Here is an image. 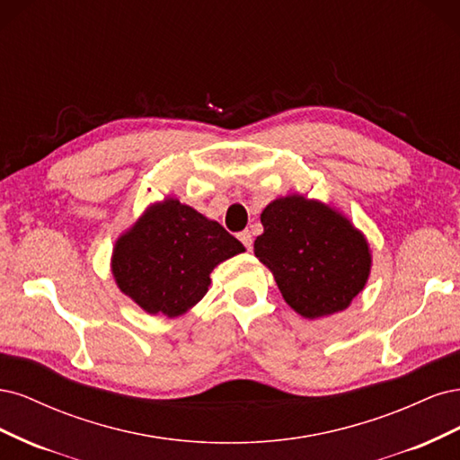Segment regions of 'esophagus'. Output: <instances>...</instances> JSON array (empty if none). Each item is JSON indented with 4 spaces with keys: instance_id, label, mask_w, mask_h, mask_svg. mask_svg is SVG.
<instances>
[{
    "instance_id": "esophagus-1",
    "label": "esophagus",
    "mask_w": 460,
    "mask_h": 460,
    "mask_svg": "<svg viewBox=\"0 0 460 460\" xmlns=\"http://www.w3.org/2000/svg\"><path fill=\"white\" fill-rule=\"evenodd\" d=\"M238 238H240V242L247 247V252H252V247H253V235H252V232L243 230V232L238 234Z\"/></svg>"
}]
</instances>
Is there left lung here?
<instances>
[{
    "label": "left lung",
    "mask_w": 460,
    "mask_h": 460,
    "mask_svg": "<svg viewBox=\"0 0 460 460\" xmlns=\"http://www.w3.org/2000/svg\"><path fill=\"white\" fill-rule=\"evenodd\" d=\"M261 225L255 255L303 318L345 311L365 289L372 269L368 240L336 207L291 193L264 207Z\"/></svg>",
    "instance_id": "left-lung-1"
}]
</instances>
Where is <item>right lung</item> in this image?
<instances>
[{"instance_id":"add662e5","label":"right lung","mask_w":460,"mask_h":460,"mask_svg":"<svg viewBox=\"0 0 460 460\" xmlns=\"http://www.w3.org/2000/svg\"><path fill=\"white\" fill-rule=\"evenodd\" d=\"M243 252L217 220L166 196L119 235L111 272L147 314L178 318L203 299L215 267Z\"/></svg>"}]
</instances>
